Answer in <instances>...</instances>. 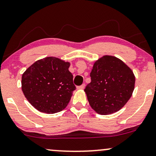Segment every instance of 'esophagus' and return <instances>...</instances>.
Masks as SVG:
<instances>
[{
	"instance_id": "1",
	"label": "esophagus",
	"mask_w": 156,
	"mask_h": 156,
	"mask_svg": "<svg viewBox=\"0 0 156 156\" xmlns=\"http://www.w3.org/2000/svg\"><path fill=\"white\" fill-rule=\"evenodd\" d=\"M84 87H85V84H82V85L78 86V87H77V89H78V90H83V89L84 88Z\"/></svg>"
}]
</instances>
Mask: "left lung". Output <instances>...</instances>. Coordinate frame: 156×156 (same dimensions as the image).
Wrapping results in <instances>:
<instances>
[{
  "instance_id": "left-lung-1",
  "label": "left lung",
  "mask_w": 156,
  "mask_h": 156,
  "mask_svg": "<svg viewBox=\"0 0 156 156\" xmlns=\"http://www.w3.org/2000/svg\"><path fill=\"white\" fill-rule=\"evenodd\" d=\"M91 82L84 89L91 108L100 115L118 112L130 100L135 78L133 71L119 58L104 56L95 62Z\"/></svg>"
}]
</instances>
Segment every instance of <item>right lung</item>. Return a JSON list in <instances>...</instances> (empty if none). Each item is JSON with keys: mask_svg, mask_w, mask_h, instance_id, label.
<instances>
[{"mask_svg": "<svg viewBox=\"0 0 156 156\" xmlns=\"http://www.w3.org/2000/svg\"><path fill=\"white\" fill-rule=\"evenodd\" d=\"M69 65L50 56L36 61L23 74L22 91L36 110L54 114L67 106L76 89Z\"/></svg>", "mask_w": 156, "mask_h": 156, "instance_id": "1", "label": "right lung"}]
</instances>
